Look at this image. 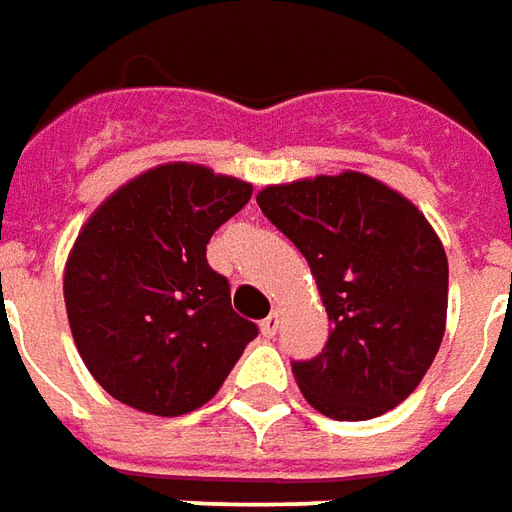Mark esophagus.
Listing matches in <instances>:
<instances>
[{
    "instance_id": "34e87169",
    "label": "esophagus",
    "mask_w": 512,
    "mask_h": 512,
    "mask_svg": "<svg viewBox=\"0 0 512 512\" xmlns=\"http://www.w3.org/2000/svg\"><path fill=\"white\" fill-rule=\"evenodd\" d=\"M277 328H280V314H277V311H271V314L260 322V330H263V336L274 339V336H277Z\"/></svg>"
}]
</instances>
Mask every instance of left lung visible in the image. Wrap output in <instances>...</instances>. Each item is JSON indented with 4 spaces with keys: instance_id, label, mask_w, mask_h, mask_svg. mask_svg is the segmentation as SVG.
<instances>
[{
    "instance_id": "1",
    "label": "left lung",
    "mask_w": 512,
    "mask_h": 512,
    "mask_svg": "<svg viewBox=\"0 0 512 512\" xmlns=\"http://www.w3.org/2000/svg\"><path fill=\"white\" fill-rule=\"evenodd\" d=\"M257 204L305 255L328 311L322 353L291 364L305 401L333 420L395 409L446 333L448 260L426 215L356 170L271 184Z\"/></svg>"
}]
</instances>
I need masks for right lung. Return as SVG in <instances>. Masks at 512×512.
Returning a JSON list of instances; mask_svg holds the SVG:
<instances>
[{
  "label": "right lung",
  "mask_w": 512,
  "mask_h": 512,
  "mask_svg": "<svg viewBox=\"0 0 512 512\" xmlns=\"http://www.w3.org/2000/svg\"><path fill=\"white\" fill-rule=\"evenodd\" d=\"M249 198V182L170 162L114 190L83 224L66 260V316L111 398L179 417L221 389L257 325L232 311L207 243Z\"/></svg>",
  "instance_id": "obj_1"
}]
</instances>
